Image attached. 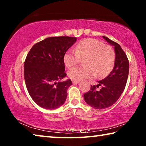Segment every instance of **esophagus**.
<instances>
[{
    "label": "esophagus",
    "instance_id": "esophagus-1",
    "mask_svg": "<svg viewBox=\"0 0 146 146\" xmlns=\"http://www.w3.org/2000/svg\"><path fill=\"white\" fill-rule=\"evenodd\" d=\"M72 82L73 84H76L79 83V81H76V80H72Z\"/></svg>",
    "mask_w": 146,
    "mask_h": 146
}]
</instances>
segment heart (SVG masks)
Segmentation results:
<instances>
[{"instance_id":"b5f03b06","label":"heart","mask_w":146,"mask_h":146,"mask_svg":"<svg viewBox=\"0 0 146 146\" xmlns=\"http://www.w3.org/2000/svg\"><path fill=\"white\" fill-rule=\"evenodd\" d=\"M84 59V66L71 68L68 76L73 80L80 81L97 75L102 78L112 71L115 62V53L112 48L95 38H86L76 46L75 50L66 51L64 62L68 68L76 65Z\"/></svg>"}]
</instances>
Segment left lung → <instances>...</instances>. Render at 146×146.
I'll return each instance as SVG.
<instances>
[{"label":"left lung","mask_w":146,"mask_h":146,"mask_svg":"<svg viewBox=\"0 0 146 146\" xmlns=\"http://www.w3.org/2000/svg\"><path fill=\"white\" fill-rule=\"evenodd\" d=\"M103 38L115 46V62L114 68L107 77L98 81L97 86H91L90 90L84 94L86 102L91 107L102 110L110 107L117 102L126 85L129 74V60L119 44L106 36ZM101 87L99 90L97 87Z\"/></svg>","instance_id":"left-lung-1"}]
</instances>
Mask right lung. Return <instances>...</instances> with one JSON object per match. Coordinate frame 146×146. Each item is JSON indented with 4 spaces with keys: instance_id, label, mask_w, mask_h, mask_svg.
Segmentation results:
<instances>
[{
    "instance_id": "add662e5",
    "label": "right lung",
    "mask_w": 146,
    "mask_h": 146,
    "mask_svg": "<svg viewBox=\"0 0 146 146\" xmlns=\"http://www.w3.org/2000/svg\"><path fill=\"white\" fill-rule=\"evenodd\" d=\"M76 40V37H48L36 43L26 56L24 76L29 95L36 104L55 110L65 102L68 88L72 84L65 77L64 56Z\"/></svg>"
}]
</instances>
